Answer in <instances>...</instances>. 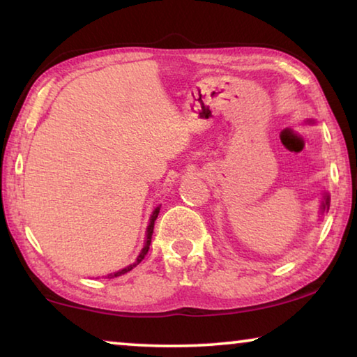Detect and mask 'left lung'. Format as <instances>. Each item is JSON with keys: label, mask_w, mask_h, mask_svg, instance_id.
Instances as JSON below:
<instances>
[{"label": "left lung", "mask_w": 357, "mask_h": 357, "mask_svg": "<svg viewBox=\"0 0 357 357\" xmlns=\"http://www.w3.org/2000/svg\"><path fill=\"white\" fill-rule=\"evenodd\" d=\"M329 195H328V193H326V195H324V200H323V203H321V213H326V211H328L329 209Z\"/></svg>", "instance_id": "1"}]
</instances>
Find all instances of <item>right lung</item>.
Masks as SVG:
<instances>
[{"instance_id": "obj_1", "label": "right lung", "mask_w": 357, "mask_h": 357, "mask_svg": "<svg viewBox=\"0 0 357 357\" xmlns=\"http://www.w3.org/2000/svg\"><path fill=\"white\" fill-rule=\"evenodd\" d=\"M159 211H160V208H155V209H154V213H153V215H151V219H149V225H148V233H146V243H144L143 250H142V253H140V255H138V258H137V263L130 264L129 268H126V269H123V271H119V273H114L112 277H118V275H121V274H126V273H128V271H130L132 268H134V266H137L138 263H140L142 259L144 258V255H146L148 250H149L151 238H153V231H154V220L157 219V215H159Z\"/></svg>"}]
</instances>
